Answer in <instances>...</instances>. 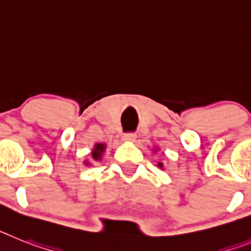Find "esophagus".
<instances>
[{"instance_id": "esophagus-1", "label": "esophagus", "mask_w": 251, "mask_h": 251, "mask_svg": "<svg viewBox=\"0 0 251 251\" xmlns=\"http://www.w3.org/2000/svg\"><path fill=\"white\" fill-rule=\"evenodd\" d=\"M135 132H126L125 135H124V140H125V142H135Z\"/></svg>"}]
</instances>
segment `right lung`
<instances>
[{
    "label": "right lung",
    "mask_w": 251,
    "mask_h": 251,
    "mask_svg": "<svg viewBox=\"0 0 251 251\" xmlns=\"http://www.w3.org/2000/svg\"><path fill=\"white\" fill-rule=\"evenodd\" d=\"M103 149H104V145H103V144H97L96 145V149H94L93 153H92V155H93L94 159H97V161L100 159V154H102Z\"/></svg>",
    "instance_id": "obj_1"
}]
</instances>
